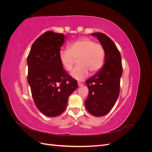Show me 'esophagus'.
<instances>
[{"instance_id":"1","label":"esophagus","mask_w":152,"mask_h":152,"mask_svg":"<svg viewBox=\"0 0 152 152\" xmlns=\"http://www.w3.org/2000/svg\"><path fill=\"white\" fill-rule=\"evenodd\" d=\"M83 85H84L83 83H82V82H78V86H82Z\"/></svg>"}]
</instances>
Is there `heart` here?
<instances>
[{
	"label": "heart",
	"mask_w": 152,
	"mask_h": 152,
	"mask_svg": "<svg viewBox=\"0 0 152 152\" xmlns=\"http://www.w3.org/2000/svg\"><path fill=\"white\" fill-rule=\"evenodd\" d=\"M59 59L67 71H71L77 59L78 65L71 72L73 78L82 80L88 75H94L103 68L105 63L106 52L100 43L89 37H84L68 45V49L59 52Z\"/></svg>",
	"instance_id": "1"
}]
</instances>
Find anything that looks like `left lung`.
Segmentation results:
<instances>
[{
    "instance_id": "8db88e82",
    "label": "left lung",
    "mask_w": 152,
    "mask_h": 152,
    "mask_svg": "<svg viewBox=\"0 0 152 152\" xmlns=\"http://www.w3.org/2000/svg\"><path fill=\"white\" fill-rule=\"evenodd\" d=\"M106 52L103 67L96 75L86 80L89 94L85 101L86 108L94 116L107 115L115 103L120 93L122 74L121 55L113 40L104 34L96 32Z\"/></svg>"
}]
</instances>
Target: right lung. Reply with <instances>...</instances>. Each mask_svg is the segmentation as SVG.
Segmentation results:
<instances>
[{
  "label": "right lung",
  "instance_id": "obj_1",
  "mask_svg": "<svg viewBox=\"0 0 152 152\" xmlns=\"http://www.w3.org/2000/svg\"><path fill=\"white\" fill-rule=\"evenodd\" d=\"M64 39L63 34L45 32L34 42L27 58L32 98L37 108L50 117L65 111L69 96L78 87L59 59Z\"/></svg>",
  "mask_w": 152,
  "mask_h": 152
}]
</instances>
